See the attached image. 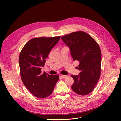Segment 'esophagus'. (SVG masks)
<instances>
[{
    "instance_id": "obj_1",
    "label": "esophagus",
    "mask_w": 121,
    "mask_h": 121,
    "mask_svg": "<svg viewBox=\"0 0 121 121\" xmlns=\"http://www.w3.org/2000/svg\"><path fill=\"white\" fill-rule=\"evenodd\" d=\"M60 76L61 77V78H66V77L68 76V75H60Z\"/></svg>"
}]
</instances>
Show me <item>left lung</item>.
Listing matches in <instances>:
<instances>
[{
	"instance_id": "left-lung-1",
	"label": "left lung",
	"mask_w": 121,
	"mask_h": 121,
	"mask_svg": "<svg viewBox=\"0 0 121 121\" xmlns=\"http://www.w3.org/2000/svg\"><path fill=\"white\" fill-rule=\"evenodd\" d=\"M70 48L73 60L79 64L78 75H71L74 79L72 89L80 95H86L93 91L101 73V53L93 38L86 32L78 31L61 37Z\"/></svg>"
}]
</instances>
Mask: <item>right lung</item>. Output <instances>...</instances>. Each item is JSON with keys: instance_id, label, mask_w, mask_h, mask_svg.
<instances>
[{"instance_id": "right-lung-1", "label": "right lung", "mask_w": 121, "mask_h": 121, "mask_svg": "<svg viewBox=\"0 0 121 121\" xmlns=\"http://www.w3.org/2000/svg\"><path fill=\"white\" fill-rule=\"evenodd\" d=\"M60 36L38 37L30 40L20 53L19 62L21 79L34 96L45 98L52 94L59 79L58 75L42 73L46 59Z\"/></svg>"}]
</instances>
